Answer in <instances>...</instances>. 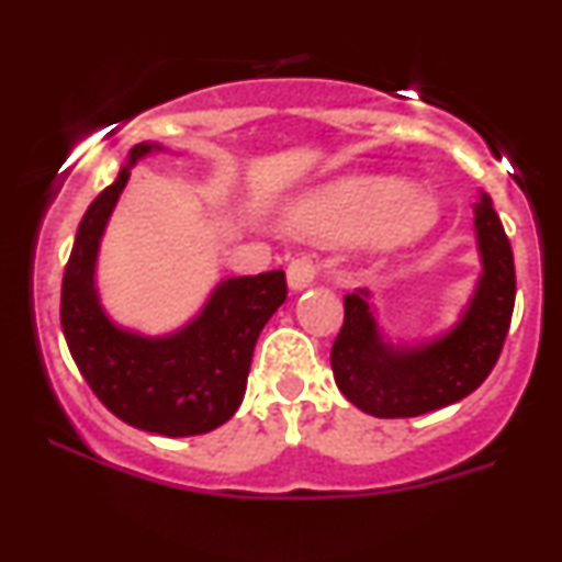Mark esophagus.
Wrapping results in <instances>:
<instances>
[{
    "label": "esophagus",
    "instance_id": "obj_1",
    "mask_svg": "<svg viewBox=\"0 0 562 562\" xmlns=\"http://www.w3.org/2000/svg\"><path fill=\"white\" fill-rule=\"evenodd\" d=\"M319 274V259L312 254L295 256L293 261L288 263V285L293 290H303L312 285Z\"/></svg>",
    "mask_w": 562,
    "mask_h": 562
}]
</instances>
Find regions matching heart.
Listing matches in <instances>:
<instances>
[{"instance_id":"b5f03b06","label":"heart","mask_w":562,"mask_h":562,"mask_svg":"<svg viewBox=\"0 0 562 562\" xmlns=\"http://www.w3.org/2000/svg\"><path fill=\"white\" fill-rule=\"evenodd\" d=\"M295 229L322 237H353L370 229L378 248L420 243L438 224V203L406 192L398 179H351L308 198L295 211Z\"/></svg>"}]
</instances>
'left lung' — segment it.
Masks as SVG:
<instances>
[{"label": "left lung", "mask_w": 562, "mask_h": 562, "mask_svg": "<svg viewBox=\"0 0 562 562\" xmlns=\"http://www.w3.org/2000/svg\"><path fill=\"white\" fill-rule=\"evenodd\" d=\"M483 259L479 293L465 319L447 338L412 351H393L380 340L364 293L344 299V327L330 364L335 383L353 406L372 417H417L473 393L494 370L515 306L513 248L483 192L475 203Z\"/></svg>", "instance_id": "obj_1"}]
</instances>
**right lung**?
Here are the masks:
<instances>
[{"mask_svg":"<svg viewBox=\"0 0 562 562\" xmlns=\"http://www.w3.org/2000/svg\"><path fill=\"white\" fill-rule=\"evenodd\" d=\"M156 145H137L128 164ZM128 169L92 200L63 274L60 325L76 367L119 420L147 434L200 436L229 420L248 383L256 340L288 299L285 272L237 277L216 288L203 314L171 338L113 327L94 295V256Z\"/></svg>","mask_w":562,"mask_h":562,"instance_id":"right-lung-1","label":"right lung"}]
</instances>
